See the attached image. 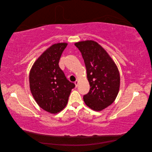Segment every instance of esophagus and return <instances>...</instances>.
Wrapping results in <instances>:
<instances>
[{
  "label": "esophagus",
  "mask_w": 152,
  "mask_h": 152,
  "mask_svg": "<svg viewBox=\"0 0 152 152\" xmlns=\"http://www.w3.org/2000/svg\"><path fill=\"white\" fill-rule=\"evenodd\" d=\"M75 86L77 87V86H78V84H79V81L76 80V81L75 82Z\"/></svg>",
  "instance_id": "34e87169"
}]
</instances>
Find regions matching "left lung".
I'll use <instances>...</instances> for the list:
<instances>
[{
  "mask_svg": "<svg viewBox=\"0 0 152 152\" xmlns=\"http://www.w3.org/2000/svg\"><path fill=\"white\" fill-rule=\"evenodd\" d=\"M75 45L84 59L91 87L89 93L84 95V101L90 108L101 111L111 104L118 93V70L107 51L96 42L82 41Z\"/></svg>",
  "mask_w": 152,
  "mask_h": 152,
  "instance_id": "1",
  "label": "left lung"
}]
</instances>
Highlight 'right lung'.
I'll use <instances>...</instances> for the list:
<instances>
[{"label":"right lung","mask_w":152,"mask_h":152,"mask_svg":"<svg viewBox=\"0 0 152 152\" xmlns=\"http://www.w3.org/2000/svg\"><path fill=\"white\" fill-rule=\"evenodd\" d=\"M66 43L51 45L37 59L29 75L30 87L37 103L49 113H56L66 107L75 85L69 81L59 66Z\"/></svg>","instance_id":"1"}]
</instances>
